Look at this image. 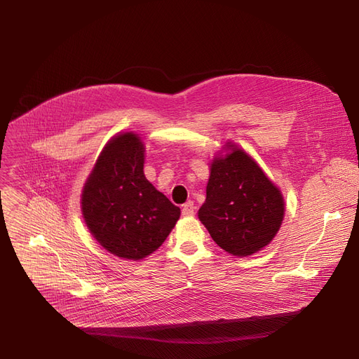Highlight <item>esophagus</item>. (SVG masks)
<instances>
[{
	"label": "esophagus",
	"mask_w": 359,
	"mask_h": 359,
	"mask_svg": "<svg viewBox=\"0 0 359 359\" xmlns=\"http://www.w3.org/2000/svg\"><path fill=\"white\" fill-rule=\"evenodd\" d=\"M182 214L184 217H191L195 214V205L194 202H186L183 206H182Z\"/></svg>",
	"instance_id": "1"
}]
</instances>
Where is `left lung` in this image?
<instances>
[{
  "mask_svg": "<svg viewBox=\"0 0 359 359\" xmlns=\"http://www.w3.org/2000/svg\"><path fill=\"white\" fill-rule=\"evenodd\" d=\"M225 149L227 154L212 160L198 217L221 249L244 257L272 241L284 219L285 203L248 153L231 142Z\"/></svg>",
  "mask_w": 359,
  "mask_h": 359,
  "instance_id": "left-lung-1",
  "label": "left lung"
}]
</instances>
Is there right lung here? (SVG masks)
I'll return each instance as SVG.
<instances>
[{
    "label": "right lung",
    "mask_w": 359,
    "mask_h": 359,
    "mask_svg": "<svg viewBox=\"0 0 359 359\" xmlns=\"http://www.w3.org/2000/svg\"><path fill=\"white\" fill-rule=\"evenodd\" d=\"M144 144L134 132L113 137L93 167L81 195L87 227L111 255L140 260L173 230L180 208L144 175Z\"/></svg>",
    "instance_id": "1"
}]
</instances>
